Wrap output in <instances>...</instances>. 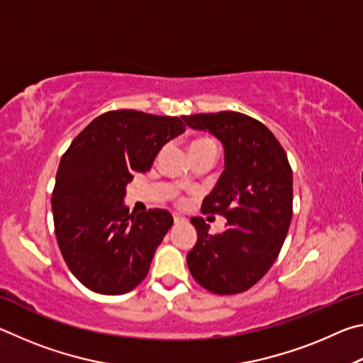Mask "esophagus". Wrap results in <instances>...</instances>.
Here are the masks:
<instances>
[{"label": "esophagus", "mask_w": 363, "mask_h": 363, "mask_svg": "<svg viewBox=\"0 0 363 363\" xmlns=\"http://www.w3.org/2000/svg\"><path fill=\"white\" fill-rule=\"evenodd\" d=\"M186 218H184V216H179V214H174V223L176 224H181V223H186Z\"/></svg>", "instance_id": "esophagus-1"}]
</instances>
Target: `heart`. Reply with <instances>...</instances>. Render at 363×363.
Wrapping results in <instances>:
<instances>
[{
    "mask_svg": "<svg viewBox=\"0 0 363 363\" xmlns=\"http://www.w3.org/2000/svg\"><path fill=\"white\" fill-rule=\"evenodd\" d=\"M205 144H213V145H216V144H214V140H213V139H208V138L196 139V140H194V143H192V145H205Z\"/></svg>",
    "mask_w": 363,
    "mask_h": 363,
    "instance_id": "obj_1",
    "label": "heart"
}]
</instances>
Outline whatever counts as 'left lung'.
<instances>
[{
	"instance_id": "left-lung-1",
	"label": "left lung",
	"mask_w": 363,
	"mask_h": 363,
	"mask_svg": "<svg viewBox=\"0 0 363 363\" xmlns=\"http://www.w3.org/2000/svg\"><path fill=\"white\" fill-rule=\"evenodd\" d=\"M182 120L192 130L213 134L224 147V171L201 211L223 214L225 229L211 235L203 219H190L196 243L187 253L189 270L208 291L242 293L272 267L290 229V163L274 134L248 115L199 113Z\"/></svg>"
}]
</instances>
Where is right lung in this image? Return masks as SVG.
<instances>
[{
    "instance_id": "1",
    "label": "right lung",
    "mask_w": 363,
    "mask_h": 363,
    "mask_svg": "<svg viewBox=\"0 0 363 363\" xmlns=\"http://www.w3.org/2000/svg\"><path fill=\"white\" fill-rule=\"evenodd\" d=\"M184 131L177 116L115 110L91 121L60 158L51 199L57 243L91 291L123 294L145 279L173 216L160 208L130 214L126 186Z\"/></svg>"
}]
</instances>
